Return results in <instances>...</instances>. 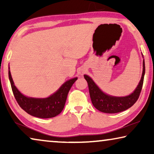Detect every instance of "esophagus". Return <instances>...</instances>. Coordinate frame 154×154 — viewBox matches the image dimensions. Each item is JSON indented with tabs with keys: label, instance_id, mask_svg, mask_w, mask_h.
<instances>
[{
	"label": "esophagus",
	"instance_id": "1",
	"mask_svg": "<svg viewBox=\"0 0 154 154\" xmlns=\"http://www.w3.org/2000/svg\"><path fill=\"white\" fill-rule=\"evenodd\" d=\"M83 73H84V71L83 70H81V71H80V74H81V75H83Z\"/></svg>",
	"mask_w": 154,
	"mask_h": 154
}]
</instances>
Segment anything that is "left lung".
<instances>
[{
	"label": "left lung",
	"mask_w": 154,
	"mask_h": 154,
	"mask_svg": "<svg viewBox=\"0 0 154 154\" xmlns=\"http://www.w3.org/2000/svg\"><path fill=\"white\" fill-rule=\"evenodd\" d=\"M144 74L145 64L144 60H143V70L140 81L133 92L125 97H116L107 94L96 85L89 75H84V78L88 82L90 99L93 106L102 112L116 113L130 108L137 102L142 90Z\"/></svg>",
	"instance_id": "1"
}]
</instances>
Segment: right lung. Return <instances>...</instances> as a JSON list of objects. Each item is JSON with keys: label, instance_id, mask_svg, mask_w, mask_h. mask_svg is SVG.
<instances>
[{"label": "right lung", "instance_id": "1", "mask_svg": "<svg viewBox=\"0 0 154 154\" xmlns=\"http://www.w3.org/2000/svg\"><path fill=\"white\" fill-rule=\"evenodd\" d=\"M8 75L14 96L21 108L29 114L41 119L54 117L62 112L69 90L78 79V78L75 77L66 81L55 92L48 97L35 98L25 96L19 91L14 85L10 67Z\"/></svg>", "mask_w": 154, "mask_h": 154}]
</instances>
